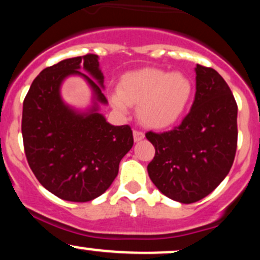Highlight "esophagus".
I'll list each match as a JSON object with an SVG mask.
<instances>
[{
    "label": "esophagus",
    "instance_id": "1",
    "mask_svg": "<svg viewBox=\"0 0 260 260\" xmlns=\"http://www.w3.org/2000/svg\"><path fill=\"white\" fill-rule=\"evenodd\" d=\"M133 138H134V142H139V140H142L143 138H144V133L140 132V131H134Z\"/></svg>",
    "mask_w": 260,
    "mask_h": 260
}]
</instances>
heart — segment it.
<instances>
[{
	"mask_svg": "<svg viewBox=\"0 0 260 260\" xmlns=\"http://www.w3.org/2000/svg\"><path fill=\"white\" fill-rule=\"evenodd\" d=\"M192 82L181 72L143 68L121 79L118 94L111 103L117 111L127 112L128 104L138 105V118L151 128L174 124L186 109L192 95Z\"/></svg>",
	"mask_w": 260,
	"mask_h": 260,
	"instance_id": "b5f03b06",
	"label": "heart"
}]
</instances>
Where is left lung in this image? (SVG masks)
<instances>
[{
	"label": "left lung",
	"instance_id": "obj_1",
	"mask_svg": "<svg viewBox=\"0 0 260 260\" xmlns=\"http://www.w3.org/2000/svg\"><path fill=\"white\" fill-rule=\"evenodd\" d=\"M196 95L177 127L148 132L155 147L148 174L162 194L190 204L210 194L228 176L237 149V104L215 70L197 64Z\"/></svg>",
	"mask_w": 260,
	"mask_h": 260
}]
</instances>
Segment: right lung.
<instances>
[{
	"mask_svg": "<svg viewBox=\"0 0 260 260\" xmlns=\"http://www.w3.org/2000/svg\"><path fill=\"white\" fill-rule=\"evenodd\" d=\"M70 75H80L92 88L93 105L86 112L61 100L60 85ZM103 89L99 56L88 53L41 71L23 103L26 160L38 181L63 201L83 203L103 194L133 147L131 127L112 126L99 112V104H107Z\"/></svg>",
	"mask_w": 260,
	"mask_h": 260,
	"instance_id": "obj_1",
	"label": "right lung"
}]
</instances>
